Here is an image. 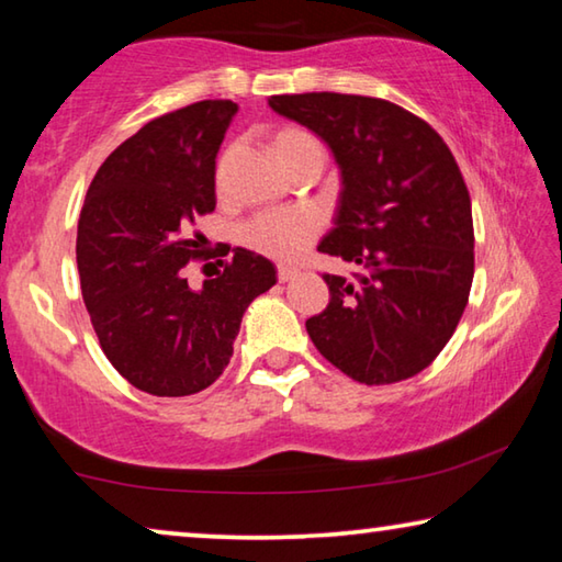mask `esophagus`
<instances>
[{"instance_id":"1","label":"esophagus","mask_w":562,"mask_h":562,"mask_svg":"<svg viewBox=\"0 0 562 562\" xmlns=\"http://www.w3.org/2000/svg\"><path fill=\"white\" fill-rule=\"evenodd\" d=\"M294 274H297V268H290V265H280V268H278V280L280 282H290Z\"/></svg>"}]
</instances>
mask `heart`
Here are the masks:
<instances>
[{
	"label": "heart",
	"instance_id": "1",
	"mask_svg": "<svg viewBox=\"0 0 562 562\" xmlns=\"http://www.w3.org/2000/svg\"><path fill=\"white\" fill-rule=\"evenodd\" d=\"M272 154L288 168L294 160L310 154H322L319 140L300 126H282L272 136ZM225 158L217 166V178L223 176ZM319 215L310 207H282L252 217L245 225L243 240L247 247L268 255L272 260H297L319 233Z\"/></svg>",
	"mask_w": 562,
	"mask_h": 562
}]
</instances>
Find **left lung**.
I'll return each instance as SVG.
<instances>
[{
    "label": "left lung",
    "mask_w": 562,
    "mask_h": 562,
    "mask_svg": "<svg viewBox=\"0 0 562 562\" xmlns=\"http://www.w3.org/2000/svg\"><path fill=\"white\" fill-rule=\"evenodd\" d=\"M268 103L335 154L341 193L317 250L359 268L355 280L322 274L329 304L307 335L355 382H404L439 357L469 304L473 217L459 164L392 101L319 91Z\"/></svg>",
    "instance_id": "8db88e82"
}]
</instances>
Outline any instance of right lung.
<instances>
[{"label": "right lung", "instance_id": "obj_1", "mask_svg": "<svg viewBox=\"0 0 562 562\" xmlns=\"http://www.w3.org/2000/svg\"><path fill=\"white\" fill-rule=\"evenodd\" d=\"M235 111L215 99L148 121L103 160L81 207L83 304L113 369L146 394L211 386L247 304L278 282L268 258L235 247L217 278L188 288L186 265L215 258L201 250L195 223L215 211V156Z\"/></svg>", "mask_w": 562, "mask_h": 562}]
</instances>
